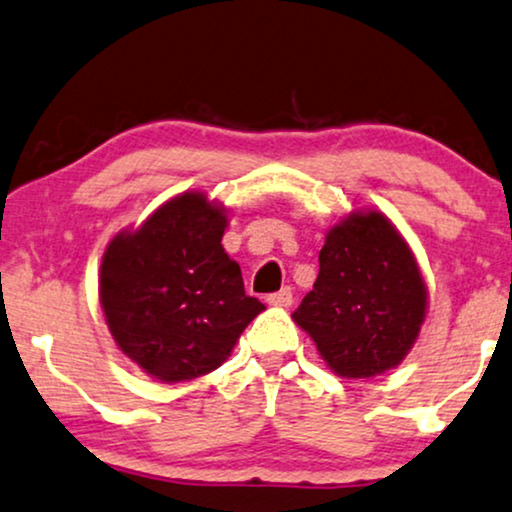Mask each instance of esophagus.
<instances>
[{"mask_svg": "<svg viewBox=\"0 0 512 512\" xmlns=\"http://www.w3.org/2000/svg\"><path fill=\"white\" fill-rule=\"evenodd\" d=\"M267 302L271 306H281V309H288V306L292 304V290L290 288L278 290V292H274V295L267 297Z\"/></svg>", "mask_w": 512, "mask_h": 512, "instance_id": "34e87169", "label": "esophagus"}]
</instances>
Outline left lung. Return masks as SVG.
<instances>
[{"label": "left lung", "instance_id": "1", "mask_svg": "<svg viewBox=\"0 0 512 512\" xmlns=\"http://www.w3.org/2000/svg\"><path fill=\"white\" fill-rule=\"evenodd\" d=\"M313 290L292 320L337 377L370 379L419 339L428 288L417 257L381 210H356L325 234Z\"/></svg>", "mask_w": 512, "mask_h": 512}]
</instances>
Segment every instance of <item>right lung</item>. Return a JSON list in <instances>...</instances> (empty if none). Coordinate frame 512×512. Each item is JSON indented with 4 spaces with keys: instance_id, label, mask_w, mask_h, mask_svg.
I'll return each mask as SVG.
<instances>
[{
    "instance_id": "1",
    "label": "right lung",
    "mask_w": 512,
    "mask_h": 512,
    "mask_svg": "<svg viewBox=\"0 0 512 512\" xmlns=\"http://www.w3.org/2000/svg\"><path fill=\"white\" fill-rule=\"evenodd\" d=\"M227 213L206 192H182L121 229L102 255L98 295L109 335L161 384L217 370L264 311L222 248Z\"/></svg>"
}]
</instances>
